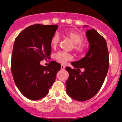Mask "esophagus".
<instances>
[{
	"instance_id": "obj_1",
	"label": "esophagus",
	"mask_w": 122,
	"mask_h": 122,
	"mask_svg": "<svg viewBox=\"0 0 122 122\" xmlns=\"http://www.w3.org/2000/svg\"><path fill=\"white\" fill-rule=\"evenodd\" d=\"M65 68V66L63 65H61V70H64Z\"/></svg>"
}]
</instances>
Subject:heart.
Segmentation results:
<instances>
[{
    "label": "heart",
    "mask_w": 122,
    "mask_h": 122,
    "mask_svg": "<svg viewBox=\"0 0 122 122\" xmlns=\"http://www.w3.org/2000/svg\"><path fill=\"white\" fill-rule=\"evenodd\" d=\"M65 35L74 43V49L79 54H84L86 51V45L83 42L84 38L81 33L77 31L70 30L65 32ZM60 41V38L57 33H54L51 39V45L53 48H56ZM54 58L59 62L65 63L73 59L71 54L65 51H59L55 54Z\"/></svg>",
    "instance_id": "obj_1"
}]
</instances>
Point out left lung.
<instances>
[{
	"label": "left lung",
	"instance_id": "1",
	"mask_svg": "<svg viewBox=\"0 0 122 122\" xmlns=\"http://www.w3.org/2000/svg\"><path fill=\"white\" fill-rule=\"evenodd\" d=\"M89 50L86 57L66 67L69 77L66 82V92L70 97L79 101L93 98L101 89L107 74L109 57L107 44L103 36L92 29L86 32ZM80 68H84L81 72Z\"/></svg>",
	"mask_w": 122,
	"mask_h": 122
}]
</instances>
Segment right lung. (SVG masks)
Returning a JSON list of instances; mask_svg holds the SVG:
<instances>
[{
    "instance_id": "1",
    "label": "right lung",
    "mask_w": 122,
    "mask_h": 122,
    "mask_svg": "<svg viewBox=\"0 0 122 122\" xmlns=\"http://www.w3.org/2000/svg\"><path fill=\"white\" fill-rule=\"evenodd\" d=\"M57 28V25H32L15 39L11 70L15 84L28 99L45 97L60 70V64L55 61L47 66L40 64L51 54V39Z\"/></svg>"
}]
</instances>
